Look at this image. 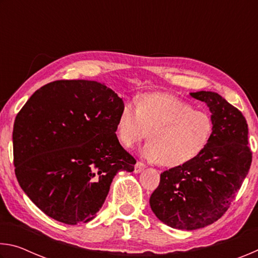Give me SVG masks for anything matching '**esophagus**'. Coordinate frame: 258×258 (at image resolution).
I'll return each mask as SVG.
<instances>
[{
  "instance_id": "obj_1",
  "label": "esophagus",
  "mask_w": 258,
  "mask_h": 258,
  "mask_svg": "<svg viewBox=\"0 0 258 258\" xmlns=\"http://www.w3.org/2000/svg\"><path fill=\"white\" fill-rule=\"evenodd\" d=\"M145 167H146V165H145V164L141 163V161H138V163L135 164V166H134V173H140V172H142L143 169H145Z\"/></svg>"
}]
</instances>
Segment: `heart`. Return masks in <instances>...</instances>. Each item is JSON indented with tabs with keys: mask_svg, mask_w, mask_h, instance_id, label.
I'll use <instances>...</instances> for the list:
<instances>
[{
	"mask_svg": "<svg viewBox=\"0 0 258 258\" xmlns=\"http://www.w3.org/2000/svg\"><path fill=\"white\" fill-rule=\"evenodd\" d=\"M213 119L206 111L168 93H147L137 106L125 102L116 121V138L121 146L132 148L149 140L143 156L152 163L177 167L197 158L213 133Z\"/></svg>",
	"mask_w": 258,
	"mask_h": 258,
	"instance_id": "heart-1",
	"label": "heart"
}]
</instances>
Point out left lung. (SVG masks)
Wrapping results in <instances>:
<instances>
[{"label": "left lung", "mask_w": 258, "mask_h": 258, "mask_svg": "<svg viewBox=\"0 0 258 258\" xmlns=\"http://www.w3.org/2000/svg\"><path fill=\"white\" fill-rule=\"evenodd\" d=\"M190 95L206 103L212 112L211 140L197 158L160 174L149 202L163 223L187 231L205 228L223 216L249 172L252 157L241 111L215 92Z\"/></svg>", "instance_id": "obj_1"}]
</instances>
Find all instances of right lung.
<instances>
[{
    "label": "right lung",
    "instance_id": "right-lung-1",
    "mask_svg": "<svg viewBox=\"0 0 258 258\" xmlns=\"http://www.w3.org/2000/svg\"><path fill=\"white\" fill-rule=\"evenodd\" d=\"M124 102L101 83L54 81L38 89L14 125L15 173L29 199L61 223L95 217L119 171L135 159L116 138Z\"/></svg>",
    "mask_w": 258,
    "mask_h": 258
}]
</instances>
